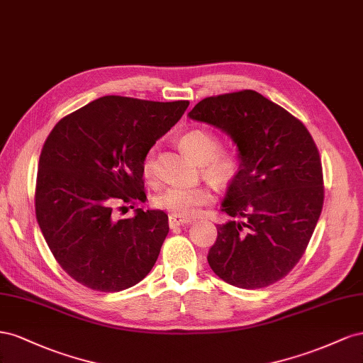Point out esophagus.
Masks as SVG:
<instances>
[{"instance_id":"1","label":"esophagus","mask_w":363,"mask_h":363,"mask_svg":"<svg viewBox=\"0 0 363 363\" xmlns=\"http://www.w3.org/2000/svg\"><path fill=\"white\" fill-rule=\"evenodd\" d=\"M190 222H191V220L182 219V217H178V216H174V214H170V216H169V225H170V228L182 226V225H187V223H190Z\"/></svg>"}]
</instances>
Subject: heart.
Here are the masks:
<instances>
[{"mask_svg": "<svg viewBox=\"0 0 363 363\" xmlns=\"http://www.w3.org/2000/svg\"><path fill=\"white\" fill-rule=\"evenodd\" d=\"M181 144L191 157L202 164V172L216 182L231 181L240 169L239 155L233 150H219L220 138L208 129H191L185 132ZM143 174L147 181L157 179V157L155 149H149L143 158ZM213 201L211 191L198 187H174L164 189L155 196V206L169 211L182 219L198 214L205 205Z\"/></svg>", "mask_w": 363, "mask_h": 363, "instance_id": "b5f03b06", "label": "heart"}]
</instances>
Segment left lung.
I'll list each match as a JSON object with an SVG mask.
<instances>
[{
  "mask_svg": "<svg viewBox=\"0 0 363 363\" xmlns=\"http://www.w3.org/2000/svg\"><path fill=\"white\" fill-rule=\"evenodd\" d=\"M189 116L222 129L239 147L240 169L220 208L234 219L217 225L206 257L211 269L240 289L279 281L306 252L323 211V164L312 135L252 89L206 97Z\"/></svg>",
  "mask_w": 363,
  "mask_h": 363,
  "instance_id": "1",
  "label": "left lung"
}]
</instances>
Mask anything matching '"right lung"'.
Returning a JSON list of instances; mask_svg holds the SVG:
<instances>
[{
  "label": "right lung",
  "mask_w": 363,
  "mask_h": 363,
  "mask_svg": "<svg viewBox=\"0 0 363 363\" xmlns=\"http://www.w3.org/2000/svg\"><path fill=\"white\" fill-rule=\"evenodd\" d=\"M187 108V100L105 96L50 132L39 157L36 219L56 262L82 286L120 292L157 263L167 214L137 208L135 217L120 220L112 214L146 201L144 155Z\"/></svg>",
  "instance_id": "1"
}]
</instances>
